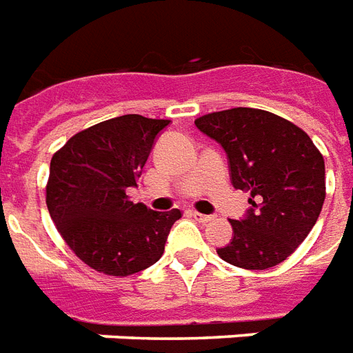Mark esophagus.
Returning <instances> with one entry per match:
<instances>
[{"label": "esophagus", "instance_id": "esophagus-1", "mask_svg": "<svg viewBox=\"0 0 353 353\" xmlns=\"http://www.w3.org/2000/svg\"><path fill=\"white\" fill-rule=\"evenodd\" d=\"M192 216H194L196 221H200V223H210V221H213V216H211V215H205V213H198V211H192Z\"/></svg>", "mask_w": 353, "mask_h": 353}]
</instances>
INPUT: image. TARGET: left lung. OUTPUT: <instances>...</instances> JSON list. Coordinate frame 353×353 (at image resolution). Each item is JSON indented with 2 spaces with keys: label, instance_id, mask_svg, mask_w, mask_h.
<instances>
[{
  "label": "left lung",
  "instance_id": "8db88e82",
  "mask_svg": "<svg viewBox=\"0 0 353 353\" xmlns=\"http://www.w3.org/2000/svg\"><path fill=\"white\" fill-rule=\"evenodd\" d=\"M194 125L226 151L232 185L250 192L247 215L230 219L234 236L216 254L243 270L284 262L322 211V153L297 125L256 108L213 112Z\"/></svg>",
  "mask_w": 353,
  "mask_h": 353
}]
</instances>
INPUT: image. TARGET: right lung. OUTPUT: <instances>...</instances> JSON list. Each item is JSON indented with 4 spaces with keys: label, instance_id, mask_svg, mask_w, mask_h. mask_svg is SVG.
Segmentation results:
<instances>
[{
    "label": "right lung",
    "instance_id": "1",
    "mask_svg": "<svg viewBox=\"0 0 353 353\" xmlns=\"http://www.w3.org/2000/svg\"><path fill=\"white\" fill-rule=\"evenodd\" d=\"M168 119L127 114L67 140L52 157L46 205L57 232L83 263L127 276L163 256L181 211H153L127 196Z\"/></svg>",
    "mask_w": 353,
    "mask_h": 353
}]
</instances>
